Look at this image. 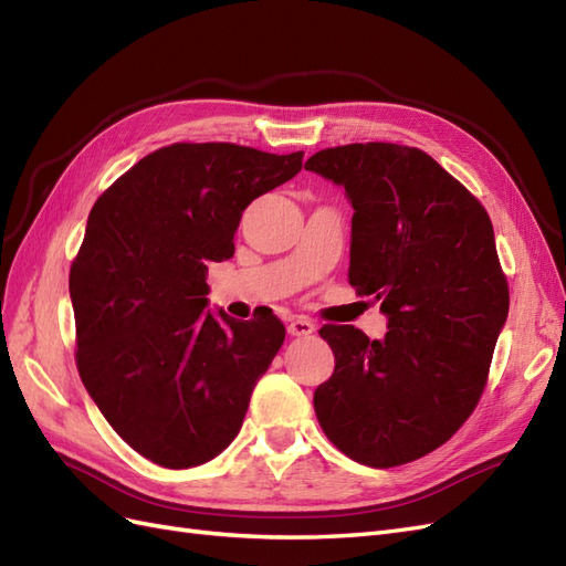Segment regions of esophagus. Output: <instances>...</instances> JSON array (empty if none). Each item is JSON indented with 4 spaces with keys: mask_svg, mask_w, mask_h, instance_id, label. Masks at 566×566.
<instances>
[{
    "mask_svg": "<svg viewBox=\"0 0 566 566\" xmlns=\"http://www.w3.org/2000/svg\"><path fill=\"white\" fill-rule=\"evenodd\" d=\"M316 328H314V323L310 318L297 316V318L287 323V335H293V337H310Z\"/></svg>",
    "mask_w": 566,
    "mask_h": 566,
    "instance_id": "esophagus-1",
    "label": "esophagus"
}]
</instances>
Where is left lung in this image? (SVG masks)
<instances>
[{
    "instance_id": "1",
    "label": "left lung",
    "mask_w": 566,
    "mask_h": 566,
    "mask_svg": "<svg viewBox=\"0 0 566 566\" xmlns=\"http://www.w3.org/2000/svg\"><path fill=\"white\" fill-rule=\"evenodd\" d=\"M304 169L352 200L349 283L380 302L385 339L323 325L335 370L314 408L335 447L397 468L447 443L479 403L507 318L491 219L420 148L370 142L314 153Z\"/></svg>"
}]
</instances>
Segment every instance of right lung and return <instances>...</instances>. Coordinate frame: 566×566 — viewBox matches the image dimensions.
Here are the masks:
<instances>
[{
  "label": "right lung",
  "instance_id": "add662e5",
  "mask_svg": "<svg viewBox=\"0 0 566 566\" xmlns=\"http://www.w3.org/2000/svg\"><path fill=\"white\" fill-rule=\"evenodd\" d=\"M302 158L172 144L90 212L71 266L77 370L113 430L156 465L196 468L224 451L283 345L271 310L250 321L205 312V273L233 256L248 205L293 179Z\"/></svg>",
  "mask_w": 566,
  "mask_h": 566
}]
</instances>
